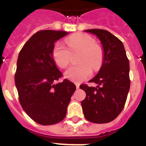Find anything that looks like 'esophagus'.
I'll list each match as a JSON object with an SVG mask.
<instances>
[{
  "label": "esophagus",
  "instance_id": "obj_1",
  "mask_svg": "<svg viewBox=\"0 0 146 146\" xmlns=\"http://www.w3.org/2000/svg\"><path fill=\"white\" fill-rule=\"evenodd\" d=\"M76 89H79L80 84H78V83H76Z\"/></svg>",
  "mask_w": 146,
  "mask_h": 146
}]
</instances>
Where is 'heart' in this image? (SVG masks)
Returning a JSON list of instances; mask_svg holds the SVG:
<instances>
[{
	"mask_svg": "<svg viewBox=\"0 0 146 146\" xmlns=\"http://www.w3.org/2000/svg\"><path fill=\"white\" fill-rule=\"evenodd\" d=\"M66 43L71 52L81 51L78 62L80 63L70 66L65 71V76L74 82H80L89 78L92 68L97 70L103 61V51L96 44L92 36L85 33H78L66 39ZM52 56L54 62L61 68H65L70 63V52L66 46L57 42L54 46Z\"/></svg>",
	"mask_w": 146,
	"mask_h": 146,
	"instance_id": "heart-1",
	"label": "heart"
}]
</instances>
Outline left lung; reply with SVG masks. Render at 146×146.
<instances>
[{"mask_svg": "<svg viewBox=\"0 0 146 146\" xmlns=\"http://www.w3.org/2000/svg\"><path fill=\"white\" fill-rule=\"evenodd\" d=\"M84 31L100 40L103 61L98 74L89 81L98 86H80L86 92V98L81 101L83 112L89 121L108 123L117 117L125 105L130 87L129 62L122 42L112 33L101 29Z\"/></svg>", "mask_w": 146, "mask_h": 146, "instance_id": "1", "label": "left lung"}]
</instances>
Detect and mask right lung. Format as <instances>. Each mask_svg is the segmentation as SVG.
I'll return each mask as SVG.
<instances>
[{
  "label": "right lung",
  "mask_w": 146,
  "mask_h": 146,
  "mask_svg": "<svg viewBox=\"0 0 146 146\" xmlns=\"http://www.w3.org/2000/svg\"><path fill=\"white\" fill-rule=\"evenodd\" d=\"M68 34L46 30L35 33L19 54L14 80L22 108L38 124L52 125L63 120L76 85L65 79L52 56L54 43Z\"/></svg>",
  "instance_id": "add662e5"
}]
</instances>
